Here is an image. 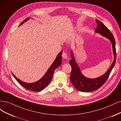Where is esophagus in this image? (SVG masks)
<instances>
[{
    "label": "esophagus",
    "instance_id": "1",
    "mask_svg": "<svg viewBox=\"0 0 121 121\" xmlns=\"http://www.w3.org/2000/svg\"><path fill=\"white\" fill-rule=\"evenodd\" d=\"M62 58H64V59H67V54L65 52H63L62 53Z\"/></svg>",
    "mask_w": 121,
    "mask_h": 121
}]
</instances>
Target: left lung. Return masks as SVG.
Returning <instances> with one entry per match:
<instances>
[{
    "instance_id": "left-lung-1",
    "label": "left lung",
    "mask_w": 121,
    "mask_h": 121,
    "mask_svg": "<svg viewBox=\"0 0 121 121\" xmlns=\"http://www.w3.org/2000/svg\"><path fill=\"white\" fill-rule=\"evenodd\" d=\"M95 21L97 24V27L95 30V32L100 34L102 36L107 38L110 40L112 44L114 60L110 67L104 75L96 78H89L84 76L82 74L75 59L73 53V51L71 50L70 51L71 59L69 61V63L71 66L72 70L70 79V81L73 86L77 90L82 92H91L95 91L100 88L107 81L116 63L117 54L115 40L114 36L110 33V30L102 22L98 19H95Z\"/></svg>"
}]
</instances>
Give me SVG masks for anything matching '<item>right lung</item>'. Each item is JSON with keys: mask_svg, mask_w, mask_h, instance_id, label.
I'll use <instances>...</instances> for the list:
<instances>
[{"mask_svg": "<svg viewBox=\"0 0 121 121\" xmlns=\"http://www.w3.org/2000/svg\"><path fill=\"white\" fill-rule=\"evenodd\" d=\"M30 17H28L23 21L19 26L22 25L26 21L29 20ZM62 52L61 51L58 54L56 59L53 62V63L50 66V67L47 71L45 75L43 76L41 78L38 80L36 82L33 83H26L25 82L21 80L15 76L13 74V76L15 78V79L17 80L18 82L23 87L25 88L28 89V90L33 91H40L43 90L45 87H46L49 83L51 81L52 77L53 76V74L55 69L59 67L62 64Z\"/></svg>", "mask_w": 121, "mask_h": 121, "instance_id": "add662e5", "label": "right lung"}]
</instances>
